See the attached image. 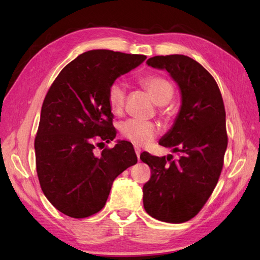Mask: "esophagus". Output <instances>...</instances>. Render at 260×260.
Wrapping results in <instances>:
<instances>
[{
    "label": "esophagus",
    "mask_w": 260,
    "mask_h": 260,
    "mask_svg": "<svg viewBox=\"0 0 260 260\" xmlns=\"http://www.w3.org/2000/svg\"><path fill=\"white\" fill-rule=\"evenodd\" d=\"M135 153H136V156L137 158H140V155H141V148L139 146H135Z\"/></svg>",
    "instance_id": "obj_1"
}]
</instances>
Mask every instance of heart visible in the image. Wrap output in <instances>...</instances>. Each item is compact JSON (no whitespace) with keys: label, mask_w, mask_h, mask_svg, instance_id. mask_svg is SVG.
<instances>
[{"label":"heart","mask_w":260,"mask_h":260,"mask_svg":"<svg viewBox=\"0 0 260 260\" xmlns=\"http://www.w3.org/2000/svg\"><path fill=\"white\" fill-rule=\"evenodd\" d=\"M141 86L147 91L152 101L159 106L167 105L174 96V87L171 82L159 76H147L140 80ZM126 98L125 86L121 81H115L108 88V106L115 115L124 109ZM120 134L136 145H146L157 134V126L153 121L127 119L120 125Z\"/></svg>","instance_id":"1"}]
</instances>
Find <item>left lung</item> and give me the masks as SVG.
Returning a JSON list of instances; mask_svg holds the SVG:
<instances>
[{
  "label": "left lung",
  "mask_w": 260,
  "mask_h": 260,
  "mask_svg": "<svg viewBox=\"0 0 260 260\" xmlns=\"http://www.w3.org/2000/svg\"><path fill=\"white\" fill-rule=\"evenodd\" d=\"M147 66L167 70L181 93V106L171 129L158 144L179 153L141 159L151 169L143 186L145 211L159 221L182 223L200 211L218 183L228 145L225 110L213 77L183 54L156 56Z\"/></svg>",
  "instance_id": "8db88e82"
}]
</instances>
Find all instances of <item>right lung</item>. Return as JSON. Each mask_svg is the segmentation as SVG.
<instances>
[{
    "label": "right lung",
    "mask_w": 260,
    "mask_h": 260,
    "mask_svg": "<svg viewBox=\"0 0 260 260\" xmlns=\"http://www.w3.org/2000/svg\"><path fill=\"white\" fill-rule=\"evenodd\" d=\"M146 56L90 50L60 71L43 101L35 141L39 182L45 196L71 218L97 213L114 180L136 164L133 145L117 141L96 155L95 143L116 137L107 92L115 80Z\"/></svg>",
    "instance_id": "add662e5"
}]
</instances>
